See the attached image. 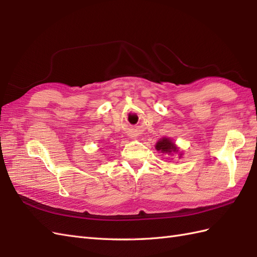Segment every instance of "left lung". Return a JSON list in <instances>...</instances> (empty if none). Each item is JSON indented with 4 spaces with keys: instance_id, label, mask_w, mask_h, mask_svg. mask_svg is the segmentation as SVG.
I'll use <instances>...</instances> for the list:
<instances>
[{
    "instance_id": "1",
    "label": "left lung",
    "mask_w": 257,
    "mask_h": 257,
    "mask_svg": "<svg viewBox=\"0 0 257 257\" xmlns=\"http://www.w3.org/2000/svg\"><path fill=\"white\" fill-rule=\"evenodd\" d=\"M156 149L168 156L178 155L179 158H182L183 155L182 151H180V148L176 145V143L168 137H162L161 139H159V141L156 144Z\"/></svg>"
}]
</instances>
